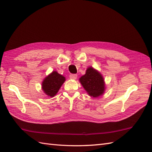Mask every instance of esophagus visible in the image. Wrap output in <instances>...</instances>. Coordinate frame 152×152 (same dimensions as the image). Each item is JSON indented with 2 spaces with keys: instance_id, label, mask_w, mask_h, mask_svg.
<instances>
[{
  "instance_id": "obj_1",
  "label": "esophagus",
  "mask_w": 152,
  "mask_h": 152,
  "mask_svg": "<svg viewBox=\"0 0 152 152\" xmlns=\"http://www.w3.org/2000/svg\"><path fill=\"white\" fill-rule=\"evenodd\" d=\"M77 78V75L75 74H72L70 75V79H73V80H75Z\"/></svg>"
}]
</instances>
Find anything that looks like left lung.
<instances>
[{
    "mask_svg": "<svg viewBox=\"0 0 152 152\" xmlns=\"http://www.w3.org/2000/svg\"><path fill=\"white\" fill-rule=\"evenodd\" d=\"M79 81L87 93L92 98H98L104 93L106 87L104 78L93 67L87 68L85 75L80 77Z\"/></svg>",
    "mask_w": 152,
    "mask_h": 152,
    "instance_id": "left-lung-1",
    "label": "left lung"
}]
</instances>
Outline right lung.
I'll return each mask as SVG.
<instances>
[{
	"mask_svg": "<svg viewBox=\"0 0 152 152\" xmlns=\"http://www.w3.org/2000/svg\"><path fill=\"white\" fill-rule=\"evenodd\" d=\"M65 80L66 78L63 75L59 74L57 71H53L43 80L42 89L47 96L54 97Z\"/></svg>",
	"mask_w": 152,
	"mask_h": 152,
	"instance_id": "right-lung-1",
	"label": "right lung"
}]
</instances>
